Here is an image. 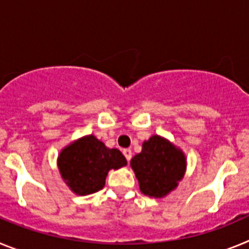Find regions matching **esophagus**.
<instances>
[{"label":"esophagus","mask_w":249,"mask_h":249,"mask_svg":"<svg viewBox=\"0 0 249 249\" xmlns=\"http://www.w3.org/2000/svg\"><path fill=\"white\" fill-rule=\"evenodd\" d=\"M123 155H124V157H126V160H131V158H132V151L129 148H126V149H123Z\"/></svg>","instance_id":"obj_1"}]
</instances>
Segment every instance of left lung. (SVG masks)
<instances>
[{"mask_svg":"<svg viewBox=\"0 0 249 249\" xmlns=\"http://www.w3.org/2000/svg\"><path fill=\"white\" fill-rule=\"evenodd\" d=\"M143 195L160 198L178 186L186 172V156L163 137L155 135L142 144V152L131 160Z\"/></svg>","mask_w":249,"mask_h":249,"instance_id":"obj_1","label":"left lung"}]
</instances>
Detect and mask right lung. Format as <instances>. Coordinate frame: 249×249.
<instances>
[{"label": "right lung", "instance_id": "add662e5", "mask_svg": "<svg viewBox=\"0 0 249 249\" xmlns=\"http://www.w3.org/2000/svg\"><path fill=\"white\" fill-rule=\"evenodd\" d=\"M57 164L70 190L76 195L87 196L102 190L109 169L126 166L127 160L117 148H107L89 135L65 147Z\"/></svg>", "mask_w": 249, "mask_h": 249}]
</instances>
